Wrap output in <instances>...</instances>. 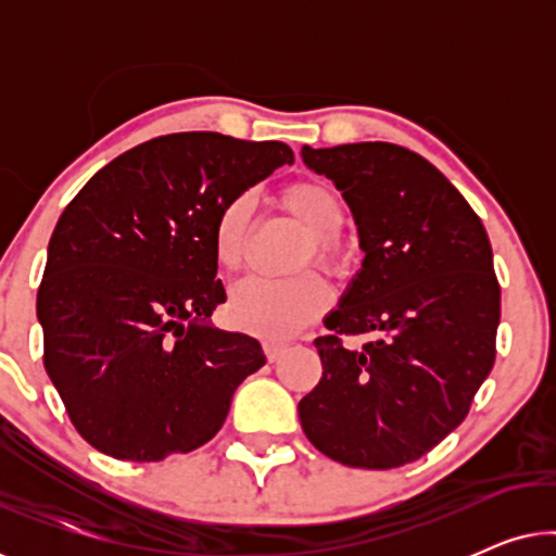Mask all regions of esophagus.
Masks as SVG:
<instances>
[{
    "label": "esophagus",
    "mask_w": 556,
    "mask_h": 556,
    "mask_svg": "<svg viewBox=\"0 0 556 556\" xmlns=\"http://www.w3.org/2000/svg\"><path fill=\"white\" fill-rule=\"evenodd\" d=\"M263 349H265V356H268V362H278L288 346L280 344V341H265Z\"/></svg>",
    "instance_id": "1"
}]
</instances>
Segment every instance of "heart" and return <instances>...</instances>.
<instances>
[{
  "label": "heart",
  "mask_w": 556,
  "mask_h": 556,
  "mask_svg": "<svg viewBox=\"0 0 556 556\" xmlns=\"http://www.w3.org/2000/svg\"><path fill=\"white\" fill-rule=\"evenodd\" d=\"M278 200L286 215L311 238L306 263L314 257V263L329 273L344 268L346 250L339 242V232L346 223V210L339 194L321 181L301 179L283 187ZM250 223H253V200L248 194L235 197L219 210L212 232V248L219 268L238 270L245 261ZM329 288L314 276L283 280V283L248 278L232 288L227 316L242 331L278 341L316 321L329 308Z\"/></svg>",
  "instance_id": "obj_1"
}]
</instances>
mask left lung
<instances>
[{"instance_id":"obj_1","label":"left lung","mask_w":556,"mask_h":556,"mask_svg":"<svg viewBox=\"0 0 556 556\" xmlns=\"http://www.w3.org/2000/svg\"><path fill=\"white\" fill-rule=\"evenodd\" d=\"M352 210L362 268L314 344L324 377L299 402L331 460L387 470L432 451L466 420L496 359L501 288L485 227L415 151L387 141L301 149ZM339 332H375L346 350Z\"/></svg>"}]
</instances>
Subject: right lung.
Masks as SVG:
<instances>
[{"mask_svg":"<svg viewBox=\"0 0 556 556\" xmlns=\"http://www.w3.org/2000/svg\"><path fill=\"white\" fill-rule=\"evenodd\" d=\"M280 141L169 134L113 159L60 215L37 291L45 369L75 430L151 463L217 435L261 341L212 326L225 303L212 232L278 166Z\"/></svg>","mask_w":556,"mask_h":556,"instance_id":"obj_1","label":"right lung"}]
</instances>
